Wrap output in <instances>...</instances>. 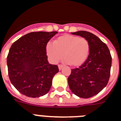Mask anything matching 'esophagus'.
I'll list each match as a JSON object with an SVG mask.
<instances>
[{"label": "esophagus", "mask_w": 121, "mask_h": 121, "mask_svg": "<svg viewBox=\"0 0 121 121\" xmlns=\"http://www.w3.org/2000/svg\"><path fill=\"white\" fill-rule=\"evenodd\" d=\"M58 68H59V70H61L63 68V66L62 65H58Z\"/></svg>", "instance_id": "34e87169"}]
</instances>
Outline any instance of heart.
<instances>
[{
  "mask_svg": "<svg viewBox=\"0 0 121 121\" xmlns=\"http://www.w3.org/2000/svg\"><path fill=\"white\" fill-rule=\"evenodd\" d=\"M90 46L84 37L71 35H63L54 40V43L48 42L46 52L51 62L57 63L62 56L65 62L73 67H79L87 59Z\"/></svg>",
  "mask_w": 121,
  "mask_h": 121,
  "instance_id": "1",
  "label": "heart"
}]
</instances>
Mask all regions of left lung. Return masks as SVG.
<instances>
[{"label": "left lung", "instance_id": "8db88e82", "mask_svg": "<svg viewBox=\"0 0 121 121\" xmlns=\"http://www.w3.org/2000/svg\"><path fill=\"white\" fill-rule=\"evenodd\" d=\"M71 34L87 39L90 50L86 61L79 68L71 70L68 78V85L78 96L91 98L107 85L112 67L110 52L107 45L92 33L79 31Z\"/></svg>", "mask_w": 121, "mask_h": 121}]
</instances>
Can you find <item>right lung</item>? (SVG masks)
Segmentation results:
<instances>
[{"label":"right lung","instance_id":"obj_1","mask_svg":"<svg viewBox=\"0 0 121 121\" xmlns=\"http://www.w3.org/2000/svg\"><path fill=\"white\" fill-rule=\"evenodd\" d=\"M57 31L31 32L14 42L7 56L11 84L22 95L39 98L46 95L58 67L49 64L46 46Z\"/></svg>","mask_w":121,"mask_h":121}]
</instances>
